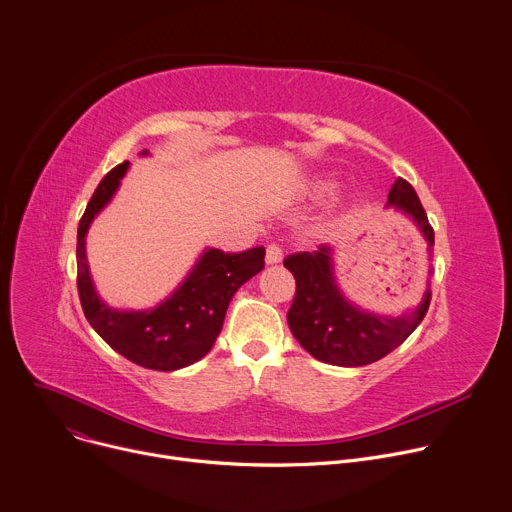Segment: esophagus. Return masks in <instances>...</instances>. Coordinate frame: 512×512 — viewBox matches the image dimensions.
Returning <instances> with one entry per match:
<instances>
[{"mask_svg": "<svg viewBox=\"0 0 512 512\" xmlns=\"http://www.w3.org/2000/svg\"><path fill=\"white\" fill-rule=\"evenodd\" d=\"M282 257H284V251H282V247H280V245H277V243L267 245V249H265V263H267V265L280 263V261H282Z\"/></svg>", "mask_w": 512, "mask_h": 512, "instance_id": "obj_1", "label": "esophagus"}]
</instances>
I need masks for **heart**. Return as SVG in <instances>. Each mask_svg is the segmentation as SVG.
Instances as JSON below:
<instances>
[{"label":"heart","instance_id":"1","mask_svg":"<svg viewBox=\"0 0 512 512\" xmlns=\"http://www.w3.org/2000/svg\"><path fill=\"white\" fill-rule=\"evenodd\" d=\"M314 190H316V194H329L333 190V183L331 181H318L314 185Z\"/></svg>","mask_w":512,"mask_h":512}]
</instances>
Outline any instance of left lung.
Here are the masks:
<instances>
[{"mask_svg":"<svg viewBox=\"0 0 512 512\" xmlns=\"http://www.w3.org/2000/svg\"><path fill=\"white\" fill-rule=\"evenodd\" d=\"M386 206L408 214L429 247L435 245L427 212L406 179L398 177L394 181ZM284 267L296 280V296L288 310L290 331L312 357L331 365L359 367L386 357L421 324L431 304V292L427 290L416 310L398 318L359 310L335 282L333 249L329 245H320L314 253L288 255Z\"/></svg>","mask_w":512,"mask_h":512,"instance_id":"8db88e82","label":"left lung"}]
</instances>
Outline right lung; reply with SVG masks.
<instances>
[{
	"label": "right lung",
	"instance_id": "right-lung-1",
	"mask_svg": "<svg viewBox=\"0 0 512 512\" xmlns=\"http://www.w3.org/2000/svg\"><path fill=\"white\" fill-rule=\"evenodd\" d=\"M147 155V151H143ZM128 161L116 165L100 181L77 228V290L83 314L94 331L132 363L173 371L202 359L222 331L228 302L235 292L265 267V249L243 253L206 249L183 284L151 310H112L91 282L85 257L87 228L116 194Z\"/></svg>",
	"mask_w": 512,
	"mask_h": 512
}]
</instances>
